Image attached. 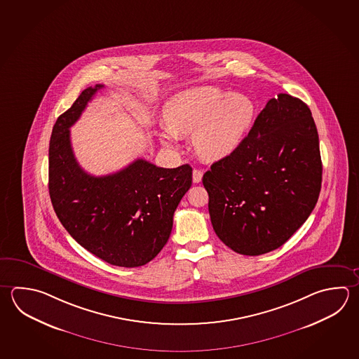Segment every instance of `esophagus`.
Masks as SVG:
<instances>
[{
    "label": "esophagus",
    "instance_id": "34e87169",
    "mask_svg": "<svg viewBox=\"0 0 359 359\" xmlns=\"http://www.w3.org/2000/svg\"><path fill=\"white\" fill-rule=\"evenodd\" d=\"M202 177H203V171H202V170H193V182H194V183H201V182H202Z\"/></svg>",
    "mask_w": 359,
    "mask_h": 359
}]
</instances>
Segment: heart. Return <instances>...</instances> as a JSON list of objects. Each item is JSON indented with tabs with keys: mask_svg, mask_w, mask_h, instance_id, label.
<instances>
[{
	"mask_svg": "<svg viewBox=\"0 0 359 359\" xmlns=\"http://www.w3.org/2000/svg\"><path fill=\"white\" fill-rule=\"evenodd\" d=\"M254 113V102L245 95L230 94L215 86L189 88L166 102V128L158 137L165 146L176 147L179 137L194 133L196 152L207 160H219L243 142Z\"/></svg>",
	"mask_w": 359,
	"mask_h": 359,
	"instance_id": "1",
	"label": "heart"
}]
</instances>
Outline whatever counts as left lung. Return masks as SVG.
<instances>
[{
    "label": "left lung",
    "instance_id": "8db88e82",
    "mask_svg": "<svg viewBox=\"0 0 359 359\" xmlns=\"http://www.w3.org/2000/svg\"><path fill=\"white\" fill-rule=\"evenodd\" d=\"M321 179L311 110L297 97L279 94L238 147L203 175L213 230L243 255L276 250L311 215Z\"/></svg>",
    "mask_w": 359,
    "mask_h": 359
}]
</instances>
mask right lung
Segmentation results:
<instances>
[{
  "instance_id": "obj_1",
  "label": "right lung",
  "mask_w": 359,
  "mask_h": 359,
  "mask_svg": "<svg viewBox=\"0 0 359 359\" xmlns=\"http://www.w3.org/2000/svg\"><path fill=\"white\" fill-rule=\"evenodd\" d=\"M102 88H85L55 122L49 142V196L58 219L82 248L109 264L135 268L147 264L168 243L193 170L188 163L163 169L143 158L110 175L82 169L69 128Z\"/></svg>"
}]
</instances>
